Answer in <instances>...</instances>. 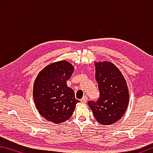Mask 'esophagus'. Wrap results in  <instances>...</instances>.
Returning <instances> with one entry per match:
<instances>
[{
	"instance_id": "esophagus-1",
	"label": "esophagus",
	"mask_w": 153,
	"mask_h": 153,
	"mask_svg": "<svg viewBox=\"0 0 153 153\" xmlns=\"http://www.w3.org/2000/svg\"><path fill=\"white\" fill-rule=\"evenodd\" d=\"M81 103H87V96H85V97H83V98L81 99Z\"/></svg>"
}]
</instances>
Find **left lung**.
<instances>
[{
  "label": "left lung",
  "instance_id": "1",
  "mask_svg": "<svg viewBox=\"0 0 153 153\" xmlns=\"http://www.w3.org/2000/svg\"><path fill=\"white\" fill-rule=\"evenodd\" d=\"M95 79L100 96L88 102L96 120L101 125H111L124 116L129 103L126 79L116 65L109 61L95 62Z\"/></svg>",
  "mask_w": 153,
  "mask_h": 153
}]
</instances>
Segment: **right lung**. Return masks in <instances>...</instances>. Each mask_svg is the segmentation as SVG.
Instances as JSON below:
<instances>
[{"label": "right lung", "instance_id": "add662e5", "mask_svg": "<svg viewBox=\"0 0 153 153\" xmlns=\"http://www.w3.org/2000/svg\"><path fill=\"white\" fill-rule=\"evenodd\" d=\"M74 71L65 60L54 62L44 67L35 79L33 97L39 114L49 122L61 124L69 120L79 102L67 80Z\"/></svg>", "mask_w": 153, "mask_h": 153}]
</instances>
